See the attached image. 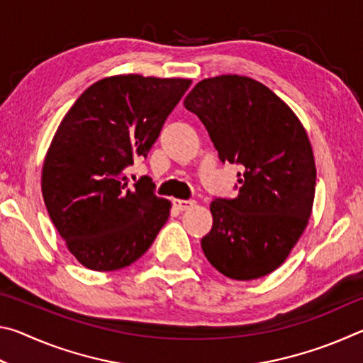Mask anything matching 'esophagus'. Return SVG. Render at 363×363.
Segmentation results:
<instances>
[{"label":"esophagus","instance_id":"34e87169","mask_svg":"<svg viewBox=\"0 0 363 363\" xmlns=\"http://www.w3.org/2000/svg\"><path fill=\"white\" fill-rule=\"evenodd\" d=\"M195 205V200H174V206L179 211H186L190 210Z\"/></svg>","mask_w":363,"mask_h":363}]
</instances>
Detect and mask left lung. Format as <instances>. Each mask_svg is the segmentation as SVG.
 <instances>
[{
  "label": "left lung",
  "instance_id": "1",
  "mask_svg": "<svg viewBox=\"0 0 363 363\" xmlns=\"http://www.w3.org/2000/svg\"><path fill=\"white\" fill-rule=\"evenodd\" d=\"M184 107L199 116L223 163H237L238 195L214 199L206 259L233 280L277 269L303 235L315 194L314 153L298 116L267 86L223 75L195 84Z\"/></svg>",
  "mask_w": 363,
  "mask_h": 363
}]
</instances>
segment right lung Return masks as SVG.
Returning a JSON list of instances; mask_svg holds the SVG:
<instances>
[{"label":"right lung","mask_w":363,"mask_h":363,"mask_svg":"<svg viewBox=\"0 0 363 363\" xmlns=\"http://www.w3.org/2000/svg\"><path fill=\"white\" fill-rule=\"evenodd\" d=\"M190 79L118 75L91 84L57 128L41 190L70 253L91 270L138 261L169 218L149 176L130 184L128 168L145 158Z\"/></svg>","instance_id":"add662e5"}]
</instances>
